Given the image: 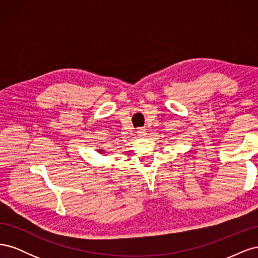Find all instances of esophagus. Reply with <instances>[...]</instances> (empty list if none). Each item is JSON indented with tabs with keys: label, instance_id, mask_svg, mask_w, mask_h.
<instances>
[{
	"label": "esophagus",
	"instance_id": "1",
	"mask_svg": "<svg viewBox=\"0 0 258 258\" xmlns=\"http://www.w3.org/2000/svg\"><path fill=\"white\" fill-rule=\"evenodd\" d=\"M138 136H139V137H141V138L145 137V136H146V131H145V129H143V128H140V129L138 130Z\"/></svg>",
	"mask_w": 258,
	"mask_h": 258
}]
</instances>
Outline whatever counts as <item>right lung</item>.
<instances>
[{
  "label": "right lung",
  "mask_w": 258,
  "mask_h": 258,
  "mask_svg": "<svg viewBox=\"0 0 258 258\" xmlns=\"http://www.w3.org/2000/svg\"><path fill=\"white\" fill-rule=\"evenodd\" d=\"M99 152H100V153H102V151H101V150H99Z\"/></svg>",
  "instance_id": "obj_1"
}]
</instances>
